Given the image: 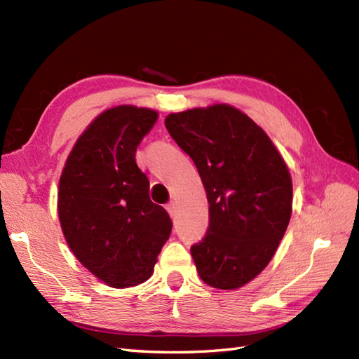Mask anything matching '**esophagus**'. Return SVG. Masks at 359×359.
<instances>
[{"label": "esophagus", "mask_w": 359, "mask_h": 359, "mask_svg": "<svg viewBox=\"0 0 359 359\" xmlns=\"http://www.w3.org/2000/svg\"><path fill=\"white\" fill-rule=\"evenodd\" d=\"M166 211L170 212L171 217H174V216H175V203H174V202L168 203V205H166Z\"/></svg>", "instance_id": "1"}]
</instances>
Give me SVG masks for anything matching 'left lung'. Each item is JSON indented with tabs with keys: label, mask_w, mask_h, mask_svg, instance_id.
I'll list each match as a JSON object with an SVG mask.
<instances>
[{
	"label": "left lung",
	"mask_w": 359,
	"mask_h": 359,
	"mask_svg": "<svg viewBox=\"0 0 359 359\" xmlns=\"http://www.w3.org/2000/svg\"><path fill=\"white\" fill-rule=\"evenodd\" d=\"M165 126L193 158L210 203L207 234L191 247L197 273L215 288H241L285 234L293 201L287 163L264 129L230 104L174 112Z\"/></svg>",
	"instance_id": "left-lung-1"
}]
</instances>
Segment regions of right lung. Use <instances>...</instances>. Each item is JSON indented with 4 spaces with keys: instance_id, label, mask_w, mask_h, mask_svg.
<instances>
[{
    "instance_id": "obj_1",
    "label": "right lung",
    "mask_w": 359,
    "mask_h": 359,
    "mask_svg": "<svg viewBox=\"0 0 359 359\" xmlns=\"http://www.w3.org/2000/svg\"><path fill=\"white\" fill-rule=\"evenodd\" d=\"M154 109L120 104L95 117L75 142L58 185V217L81 265L114 288L139 285L154 271L171 234L163 207L135 151L157 121Z\"/></svg>"
}]
</instances>
